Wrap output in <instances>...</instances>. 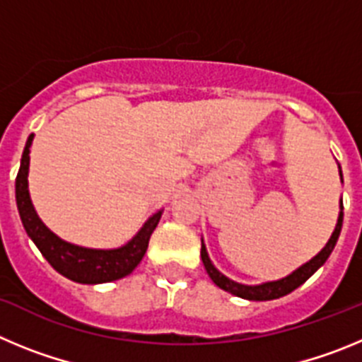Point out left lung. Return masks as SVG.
<instances>
[{
	"mask_svg": "<svg viewBox=\"0 0 362 362\" xmlns=\"http://www.w3.org/2000/svg\"><path fill=\"white\" fill-rule=\"evenodd\" d=\"M341 228H343V212L339 214V219H337V226H335L334 233H332L330 241L326 243V246L319 252L312 261H308L306 264H303L300 268H297L293 274H290L288 277H284V279L279 281H274V283H264V284H259V286H245V284H239V283H233L230 281L228 277H225L221 272L216 270L212 263H210L209 254H206V248L204 245L201 243V259H203V264H204V270L206 274L210 276V279L219 286L221 290H225V292L233 293V296L243 297V299H248V300H270V299H279V297L286 296V293L293 292L296 288H299L300 284L308 281L310 277L326 263V259L330 257L332 250H334L335 243L339 239V233H341Z\"/></svg>",
	"mask_w": 362,
	"mask_h": 362,
	"instance_id": "8db88e82",
	"label": "left lung"
}]
</instances>
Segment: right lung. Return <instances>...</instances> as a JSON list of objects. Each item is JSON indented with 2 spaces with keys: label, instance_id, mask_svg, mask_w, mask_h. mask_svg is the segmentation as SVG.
Instances as JSON below:
<instances>
[{
  "label": "right lung",
  "instance_id": "obj_1",
  "mask_svg": "<svg viewBox=\"0 0 362 362\" xmlns=\"http://www.w3.org/2000/svg\"><path fill=\"white\" fill-rule=\"evenodd\" d=\"M32 137H28L27 145L21 158V166L16 175V203H18L19 217L27 230L28 238L40 248L43 257L50 263V267L70 281L83 284H98L116 281L129 276L130 272L141 263L143 255L148 248V241L152 232L161 219V212L153 214L145 223L136 238L116 250H92L81 246L70 245L54 235L47 226L41 223L36 210L32 206L28 196V161H30Z\"/></svg>",
  "mask_w": 362,
  "mask_h": 362
}]
</instances>
